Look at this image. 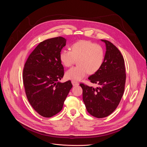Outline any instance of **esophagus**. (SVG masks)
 <instances>
[{"label":"esophagus","mask_w":147,"mask_h":147,"mask_svg":"<svg viewBox=\"0 0 147 147\" xmlns=\"http://www.w3.org/2000/svg\"><path fill=\"white\" fill-rule=\"evenodd\" d=\"M71 83L73 86H78L79 85V83L76 81H71Z\"/></svg>","instance_id":"obj_1"}]
</instances>
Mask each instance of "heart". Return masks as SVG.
<instances>
[{
    "label": "heart",
    "mask_w": 147,
    "mask_h": 147,
    "mask_svg": "<svg viewBox=\"0 0 147 147\" xmlns=\"http://www.w3.org/2000/svg\"><path fill=\"white\" fill-rule=\"evenodd\" d=\"M71 50L62 49L59 55L61 63L67 67L77 60L78 66L70 69L65 74L68 80H80L88 73L95 74L103 65L105 52L98 44L88 40H80L72 44Z\"/></svg>",
    "instance_id": "heart-1"
}]
</instances>
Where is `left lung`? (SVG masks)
<instances>
[{
    "label": "left lung",
    "mask_w": 147,
    "mask_h": 147,
    "mask_svg": "<svg viewBox=\"0 0 147 147\" xmlns=\"http://www.w3.org/2000/svg\"><path fill=\"white\" fill-rule=\"evenodd\" d=\"M107 51L101 68L88 79L97 88L81 83L82 99L88 112L97 118L105 117L117 108L124 91L126 74L120 51L111 42L101 39Z\"/></svg>",
    "instance_id": "obj_1"
}]
</instances>
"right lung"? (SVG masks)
I'll return each mask as SVG.
<instances>
[{
	"mask_svg": "<svg viewBox=\"0 0 147 147\" xmlns=\"http://www.w3.org/2000/svg\"><path fill=\"white\" fill-rule=\"evenodd\" d=\"M66 43V39L61 36L40 42L29 55L23 69L27 99L33 109L45 117L61 111L73 87L70 80L58 82L64 76L59 55Z\"/></svg>",
	"mask_w": 147,
	"mask_h": 147,
	"instance_id": "add662e5",
	"label": "right lung"
}]
</instances>
